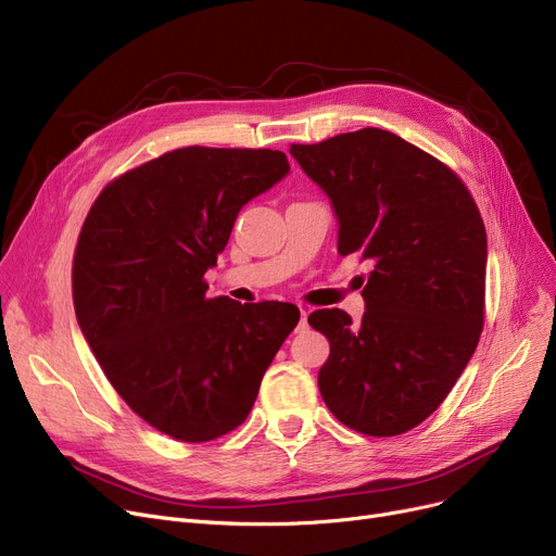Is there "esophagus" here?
I'll use <instances>...</instances> for the list:
<instances>
[{"mask_svg":"<svg viewBox=\"0 0 556 556\" xmlns=\"http://www.w3.org/2000/svg\"><path fill=\"white\" fill-rule=\"evenodd\" d=\"M307 330V309L301 307V319H299V326H296V332H305Z\"/></svg>","mask_w":556,"mask_h":556,"instance_id":"obj_1","label":"esophagus"}]
</instances>
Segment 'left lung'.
Wrapping results in <instances>:
<instances>
[{"instance_id": "left-lung-1", "label": "left lung", "mask_w": 556, "mask_h": 556, "mask_svg": "<svg viewBox=\"0 0 556 556\" xmlns=\"http://www.w3.org/2000/svg\"><path fill=\"white\" fill-rule=\"evenodd\" d=\"M330 197L339 253L374 271L366 312L316 309L328 337L319 371L328 409L368 437H395L451 393L484 328L486 230L464 180L434 155L382 128L289 149Z\"/></svg>"}]
</instances>
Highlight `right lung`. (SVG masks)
I'll return each instance as SVG.
<instances>
[{
  "mask_svg": "<svg viewBox=\"0 0 556 556\" xmlns=\"http://www.w3.org/2000/svg\"><path fill=\"white\" fill-rule=\"evenodd\" d=\"M287 172L282 151L174 149L105 185L78 232V326L122 401L176 441L242 426L301 319L292 303L207 299L203 280L242 205Z\"/></svg>",
  "mask_w": 556,
  "mask_h": 556,
  "instance_id": "right-lung-1",
  "label": "right lung"
}]
</instances>
